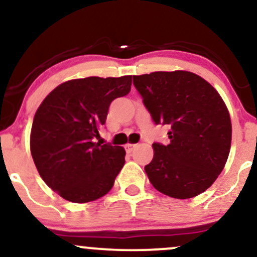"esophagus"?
<instances>
[{"label": "esophagus", "mask_w": 257, "mask_h": 257, "mask_svg": "<svg viewBox=\"0 0 257 257\" xmlns=\"http://www.w3.org/2000/svg\"><path fill=\"white\" fill-rule=\"evenodd\" d=\"M135 146H137V145H134V144H126V145L124 146L126 153H132L133 150L135 149Z\"/></svg>", "instance_id": "esophagus-1"}]
</instances>
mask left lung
<instances>
[{"label": "left lung", "mask_w": 257, "mask_h": 257, "mask_svg": "<svg viewBox=\"0 0 257 257\" xmlns=\"http://www.w3.org/2000/svg\"><path fill=\"white\" fill-rule=\"evenodd\" d=\"M156 124L168 125L169 145L153 143L145 167L153 187L178 199L204 192L222 172L231 149L228 110L210 83L188 71L133 76Z\"/></svg>", "instance_id": "left-lung-1"}]
</instances>
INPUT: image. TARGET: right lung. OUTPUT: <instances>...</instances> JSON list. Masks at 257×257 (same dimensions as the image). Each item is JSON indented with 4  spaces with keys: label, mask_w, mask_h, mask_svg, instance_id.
<instances>
[{
    "label": "right lung",
    "mask_w": 257,
    "mask_h": 257,
    "mask_svg": "<svg viewBox=\"0 0 257 257\" xmlns=\"http://www.w3.org/2000/svg\"><path fill=\"white\" fill-rule=\"evenodd\" d=\"M132 76L71 79L52 90L35 113L30 149L41 178L73 203L105 196L124 166L122 146L94 143L110 104L131 91Z\"/></svg>",
    "instance_id": "1"
}]
</instances>
